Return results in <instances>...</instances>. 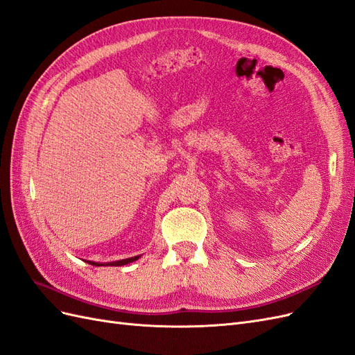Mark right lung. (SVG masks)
Segmentation results:
<instances>
[{"mask_svg": "<svg viewBox=\"0 0 355 355\" xmlns=\"http://www.w3.org/2000/svg\"><path fill=\"white\" fill-rule=\"evenodd\" d=\"M139 259V256H133V257H128V259H123V261H116V262H112V263H106V265H111V266H120V265H125V263H130L133 261ZM92 265H96V266H103V263H94V262H90Z\"/></svg>", "mask_w": 355, "mask_h": 355, "instance_id": "obj_1", "label": "right lung"}]
</instances>
